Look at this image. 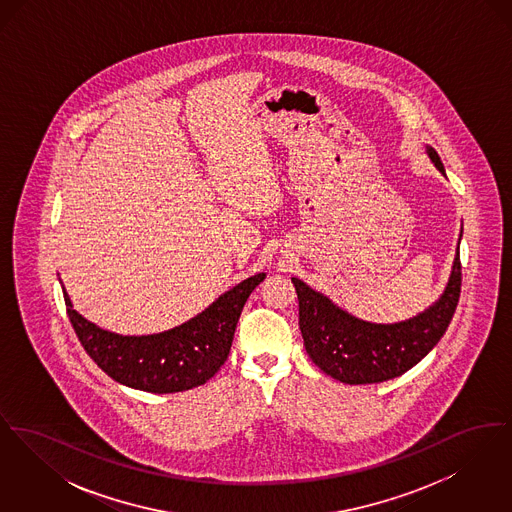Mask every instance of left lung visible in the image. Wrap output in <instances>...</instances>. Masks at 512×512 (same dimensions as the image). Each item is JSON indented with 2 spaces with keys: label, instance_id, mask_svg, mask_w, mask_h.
Returning <instances> with one entry per match:
<instances>
[{
  "label": "left lung",
  "instance_id": "left-lung-1",
  "mask_svg": "<svg viewBox=\"0 0 512 512\" xmlns=\"http://www.w3.org/2000/svg\"><path fill=\"white\" fill-rule=\"evenodd\" d=\"M426 153L445 174L436 149L426 146ZM292 282L299 299L301 336L313 363L343 384H380L418 365L445 334L461 295L459 247L438 301L416 317L393 324L353 317L303 280Z\"/></svg>",
  "mask_w": 512,
  "mask_h": 512
}]
</instances>
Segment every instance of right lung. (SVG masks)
Listing matches in <instances>:
<instances>
[{"mask_svg":"<svg viewBox=\"0 0 512 512\" xmlns=\"http://www.w3.org/2000/svg\"><path fill=\"white\" fill-rule=\"evenodd\" d=\"M265 276L247 278L188 322L147 336L103 330L74 311L65 288L63 297L78 340L105 374L134 390L176 393L205 384L224 365L245 301Z\"/></svg>","mask_w":512,"mask_h":512,"instance_id":"right-lung-1","label":"right lung"}]
</instances>
